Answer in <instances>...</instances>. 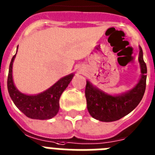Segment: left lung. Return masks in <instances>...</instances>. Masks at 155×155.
I'll return each mask as SVG.
<instances>
[{
    "label": "left lung",
    "instance_id": "8db88e82",
    "mask_svg": "<svg viewBox=\"0 0 155 155\" xmlns=\"http://www.w3.org/2000/svg\"><path fill=\"white\" fill-rule=\"evenodd\" d=\"M139 62L141 77L138 84L130 91L120 95H109L87 80L85 88L87 107L94 119L102 122L116 121L131 112L139 105L145 92L147 72L141 47H139Z\"/></svg>",
    "mask_w": 155,
    "mask_h": 155
}]
</instances>
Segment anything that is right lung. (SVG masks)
Wrapping results in <instances>:
<instances>
[{"mask_svg":"<svg viewBox=\"0 0 155 155\" xmlns=\"http://www.w3.org/2000/svg\"><path fill=\"white\" fill-rule=\"evenodd\" d=\"M16 55V52L10 62L7 81L8 93L12 102L21 112L30 119L44 120L53 118L60 109V96L72 80L74 73L62 77L43 92L26 95L16 88L12 79V65Z\"/></svg>","mask_w":155,"mask_h":155,"instance_id":"right-lung-1","label":"right lung"}]
</instances>
